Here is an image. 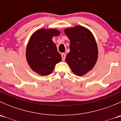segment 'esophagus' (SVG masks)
Returning a JSON list of instances; mask_svg holds the SVG:
<instances>
[{
	"label": "esophagus",
	"mask_w": 121,
	"mask_h": 121,
	"mask_svg": "<svg viewBox=\"0 0 121 121\" xmlns=\"http://www.w3.org/2000/svg\"><path fill=\"white\" fill-rule=\"evenodd\" d=\"M65 57H66V56H65V54H64V53H62V54H61L62 60H63V61H64V60H65Z\"/></svg>",
	"instance_id": "esophagus-1"
}]
</instances>
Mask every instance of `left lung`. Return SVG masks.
Masks as SVG:
<instances>
[{
    "label": "left lung",
    "instance_id": "8db88e82",
    "mask_svg": "<svg viewBox=\"0 0 121 121\" xmlns=\"http://www.w3.org/2000/svg\"><path fill=\"white\" fill-rule=\"evenodd\" d=\"M70 41V52L65 61L72 71L78 76H83L95 65L98 50L95 38L90 30L81 26L64 29Z\"/></svg>",
    "mask_w": 121,
    "mask_h": 121
}]
</instances>
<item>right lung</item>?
Wrapping results in <instances>:
<instances>
[{
  "label": "right lung",
  "mask_w": 121,
  "mask_h": 121,
  "mask_svg": "<svg viewBox=\"0 0 121 121\" xmlns=\"http://www.w3.org/2000/svg\"><path fill=\"white\" fill-rule=\"evenodd\" d=\"M59 30L54 29H40L32 34L26 51L27 61L31 69L42 76L53 71L56 64L61 61L52 39L59 36Z\"/></svg>",
  "instance_id": "1"
}]
</instances>
